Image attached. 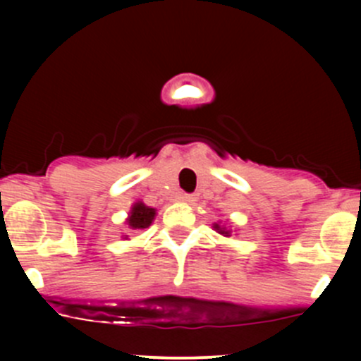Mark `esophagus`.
Listing matches in <instances>:
<instances>
[{"label":"esophagus","instance_id":"obj_1","mask_svg":"<svg viewBox=\"0 0 361 361\" xmlns=\"http://www.w3.org/2000/svg\"><path fill=\"white\" fill-rule=\"evenodd\" d=\"M181 200H183L185 204H193V202H197V197H195V195H181Z\"/></svg>","mask_w":361,"mask_h":361}]
</instances>
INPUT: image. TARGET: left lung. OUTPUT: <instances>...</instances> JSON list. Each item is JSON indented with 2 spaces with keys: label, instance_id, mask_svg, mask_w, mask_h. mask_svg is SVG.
<instances>
[{
  "label": "left lung",
  "instance_id": "1",
  "mask_svg": "<svg viewBox=\"0 0 361 361\" xmlns=\"http://www.w3.org/2000/svg\"><path fill=\"white\" fill-rule=\"evenodd\" d=\"M214 231H215V233H219L221 235H224V238H229L231 233H233V231H231L229 227L221 226V224H219V222L214 224Z\"/></svg>",
  "mask_w": 361,
  "mask_h": 361
}]
</instances>
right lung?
I'll list each match as a JSON object with an SVG mask.
<instances>
[{
  "instance_id": "obj_1",
  "label": "right lung",
  "mask_w": 361,
  "mask_h": 361,
  "mask_svg": "<svg viewBox=\"0 0 361 361\" xmlns=\"http://www.w3.org/2000/svg\"><path fill=\"white\" fill-rule=\"evenodd\" d=\"M154 217H156V209L147 207L144 202L139 200L130 207V212L127 215L126 224L128 226V229H134V231L147 229V227L154 222ZM123 239H127V235Z\"/></svg>"
}]
</instances>
